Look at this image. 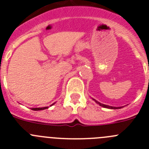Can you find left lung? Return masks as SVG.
Returning a JSON list of instances; mask_svg holds the SVG:
<instances>
[{
    "instance_id": "8db88e82",
    "label": "left lung",
    "mask_w": 149,
    "mask_h": 149,
    "mask_svg": "<svg viewBox=\"0 0 149 149\" xmlns=\"http://www.w3.org/2000/svg\"><path fill=\"white\" fill-rule=\"evenodd\" d=\"M92 99L93 100V101H95V102H96V104H99V106L102 107L104 108H107V109H121V108L124 107H112V106H109V105H106V104H101V103L98 102V101H97L96 100H95L94 98H92Z\"/></svg>"
}]
</instances>
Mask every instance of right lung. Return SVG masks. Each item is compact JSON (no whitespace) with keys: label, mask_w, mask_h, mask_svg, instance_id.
I'll return each instance as SVG.
<instances>
[{"label":"right lung","mask_w":149,"mask_h":149,"mask_svg":"<svg viewBox=\"0 0 149 149\" xmlns=\"http://www.w3.org/2000/svg\"><path fill=\"white\" fill-rule=\"evenodd\" d=\"M55 104V103H54V104H52L51 105V106H53L54 104ZM50 106V107H51ZM48 107H40V108H31V109L32 110H35V111H38V110H43V109H48Z\"/></svg>","instance_id":"obj_1"}]
</instances>
